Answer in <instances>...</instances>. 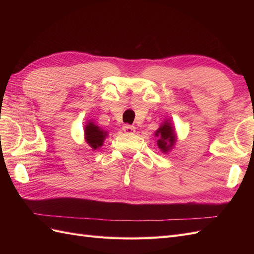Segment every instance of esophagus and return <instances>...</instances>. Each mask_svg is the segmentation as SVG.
<instances>
[{
    "label": "esophagus",
    "mask_w": 254,
    "mask_h": 254,
    "mask_svg": "<svg viewBox=\"0 0 254 254\" xmlns=\"http://www.w3.org/2000/svg\"><path fill=\"white\" fill-rule=\"evenodd\" d=\"M123 130H124V132H126V133H133L135 131V127L126 124L123 126Z\"/></svg>",
    "instance_id": "esophagus-1"
}]
</instances>
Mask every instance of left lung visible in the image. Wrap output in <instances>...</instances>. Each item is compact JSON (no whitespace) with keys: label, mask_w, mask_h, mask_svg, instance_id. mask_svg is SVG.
I'll return each instance as SVG.
<instances>
[{"label":"left lung","mask_w":254,"mask_h":254,"mask_svg":"<svg viewBox=\"0 0 254 254\" xmlns=\"http://www.w3.org/2000/svg\"><path fill=\"white\" fill-rule=\"evenodd\" d=\"M155 136L157 137V145L159 149L164 153H168L176 145L177 133L171 120H165L160 127L156 130Z\"/></svg>","instance_id":"1"}]
</instances>
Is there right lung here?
Listing matches in <instances>:
<instances>
[{
    "label": "right lung",
    "mask_w": 254,
    "mask_h": 254,
    "mask_svg": "<svg viewBox=\"0 0 254 254\" xmlns=\"http://www.w3.org/2000/svg\"><path fill=\"white\" fill-rule=\"evenodd\" d=\"M84 140L89 144L90 147L95 150L103 146L106 137L108 136V131L96 125L93 121H88L83 128Z\"/></svg>",
    "instance_id": "1"
}]
</instances>
